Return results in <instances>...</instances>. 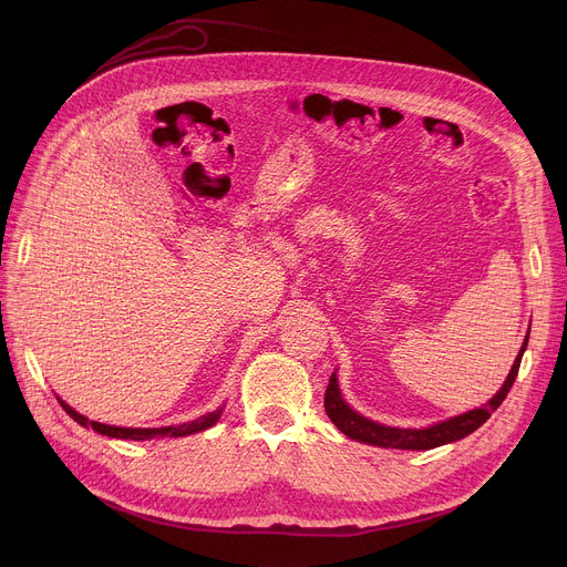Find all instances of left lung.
I'll return each instance as SVG.
<instances>
[{
	"mask_svg": "<svg viewBox=\"0 0 567 567\" xmlns=\"http://www.w3.org/2000/svg\"><path fill=\"white\" fill-rule=\"evenodd\" d=\"M527 341H529V332L523 341V348H520L503 388L487 403H482L480 409H473L464 415L433 424L429 429H394V426H383V424H377V422L359 415L343 401L337 372H332L328 390H326V413L343 435H348L350 440H357V442L372 444V446L403 449V451H429V449H435L442 444L457 442L487 422L492 417V413L505 401L507 392L512 390V385L518 377V368H520V359L527 348Z\"/></svg>",
	"mask_w": 567,
	"mask_h": 567,
	"instance_id": "left-lung-1",
	"label": "left lung"
}]
</instances>
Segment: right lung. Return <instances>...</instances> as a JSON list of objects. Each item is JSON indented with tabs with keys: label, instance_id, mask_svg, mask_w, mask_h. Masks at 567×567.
Returning a JSON list of instances; mask_svg holds the SVG:
<instances>
[{
	"label": "right lung",
	"instance_id": "add662e5",
	"mask_svg": "<svg viewBox=\"0 0 567 567\" xmlns=\"http://www.w3.org/2000/svg\"><path fill=\"white\" fill-rule=\"evenodd\" d=\"M58 401H60V406L64 409V413H66L71 420H75L80 426L94 429L96 433L107 435V437L136 440V442H141V440H152V437H186V435H193V433L206 431V429H210L213 424H217V420L221 417V411H224V409L213 411V413H208V415H202V417H197V420H193V422H186V424H179V426H161V429H123V426H107V424H101V422L87 420L85 415L75 413V411L69 406V403H64L62 399H58Z\"/></svg>",
	"mask_w": 567,
	"mask_h": 567
}]
</instances>
